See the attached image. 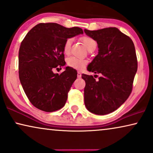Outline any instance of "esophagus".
Returning <instances> with one entry per match:
<instances>
[{
    "label": "esophagus",
    "mask_w": 153,
    "mask_h": 153,
    "mask_svg": "<svg viewBox=\"0 0 153 153\" xmlns=\"http://www.w3.org/2000/svg\"><path fill=\"white\" fill-rule=\"evenodd\" d=\"M77 77L78 78H81V73L80 72H78V73H77Z\"/></svg>",
    "instance_id": "esophagus-1"
}]
</instances>
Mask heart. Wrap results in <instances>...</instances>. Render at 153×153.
<instances>
[{
	"label": "heart",
	"mask_w": 153,
	"mask_h": 153,
	"mask_svg": "<svg viewBox=\"0 0 153 153\" xmlns=\"http://www.w3.org/2000/svg\"><path fill=\"white\" fill-rule=\"evenodd\" d=\"M81 39L88 51L93 47H96V42L91 37L85 35V36L81 37ZM72 43V38L67 39L66 41L65 42L63 45V52L65 55H68L70 53ZM87 64L88 61L84 59H80V58H77L75 57H70L67 59V65H68V66L78 70H82L86 66Z\"/></svg>",
	"instance_id": "heart-1"
}]
</instances>
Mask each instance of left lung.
<instances>
[{
	"label": "left lung",
	"mask_w": 153,
	"mask_h": 153,
	"mask_svg": "<svg viewBox=\"0 0 153 153\" xmlns=\"http://www.w3.org/2000/svg\"><path fill=\"white\" fill-rule=\"evenodd\" d=\"M84 32L97 42L99 49L87 70L100 74L98 80L91 75L81 76L85 82V106L93 114H110L126 101L132 91L138 67L134 45L117 28L85 29Z\"/></svg>",
	"instance_id": "8db88e82"
}]
</instances>
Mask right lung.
<instances>
[{"mask_svg":"<svg viewBox=\"0 0 153 153\" xmlns=\"http://www.w3.org/2000/svg\"><path fill=\"white\" fill-rule=\"evenodd\" d=\"M79 27L68 28L56 23H40L21 43L19 75L23 89L35 107L53 112L63 107L77 72L66 67L61 74L53 69L65 65L63 45L67 39L83 34Z\"/></svg>","mask_w":153,"mask_h":153,"instance_id":"add662e5","label":"right lung"}]
</instances>
